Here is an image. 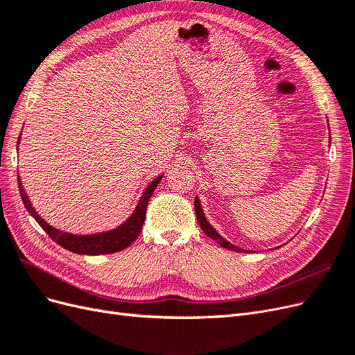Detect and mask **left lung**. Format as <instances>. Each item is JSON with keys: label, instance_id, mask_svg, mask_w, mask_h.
<instances>
[{"label": "left lung", "instance_id": "8db88e82", "mask_svg": "<svg viewBox=\"0 0 355 355\" xmlns=\"http://www.w3.org/2000/svg\"><path fill=\"white\" fill-rule=\"evenodd\" d=\"M196 214H197V219H198V223H200V227H201V230L206 232V235H209V237L211 239V240H214L216 241L218 244H220L222 247H225V249H228V250H234V252H243V249H239V247H235L234 244H231L230 241H227L225 239H222L220 235L216 232V230H214L211 225L207 222V219H206V216H204V211H202V209H201V204H200V200L196 197Z\"/></svg>", "mask_w": 355, "mask_h": 355}]
</instances>
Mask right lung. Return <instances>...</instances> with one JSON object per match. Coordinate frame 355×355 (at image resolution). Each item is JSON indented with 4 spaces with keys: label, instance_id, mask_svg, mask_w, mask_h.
Segmentation results:
<instances>
[{
    "label": "right lung",
    "instance_id": "right-lung-1",
    "mask_svg": "<svg viewBox=\"0 0 355 355\" xmlns=\"http://www.w3.org/2000/svg\"><path fill=\"white\" fill-rule=\"evenodd\" d=\"M20 139V137H19ZM19 142V141H17ZM163 176H158L154 179L151 184L148 185V188L144 191V196L141 197L137 202V207L135 209L133 214L128 218L120 227L108 231V232H101V234H92V235H73L69 232H63L56 228L50 227V225L40 218V214L35 211V209L32 207V204L26 196V192L22 187V182H20V178L17 175V184H19V192L20 197H22V201L25 204L26 210L31 213V216L34 218L40 227L44 230L49 237L56 241L59 245H62L63 249H67L72 253H78V254H108V253H115V252H121L125 247L130 245L142 231L144 222H145V214H146V206L149 202V198L153 197L154 191L157 185L159 184V180Z\"/></svg>",
    "mask_w": 355,
    "mask_h": 355
}]
</instances>
